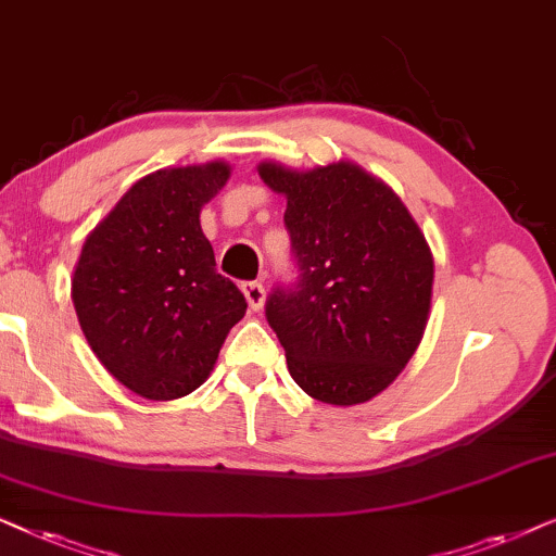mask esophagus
<instances>
[{"instance_id": "esophagus-1", "label": "esophagus", "mask_w": 556, "mask_h": 556, "mask_svg": "<svg viewBox=\"0 0 556 556\" xmlns=\"http://www.w3.org/2000/svg\"><path fill=\"white\" fill-rule=\"evenodd\" d=\"M241 292H243V298H247L251 309H262L264 307L266 290H264L262 282H243L241 285Z\"/></svg>"}]
</instances>
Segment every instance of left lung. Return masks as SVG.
<instances>
[{"label": "left lung", "mask_w": 556, "mask_h": 556, "mask_svg": "<svg viewBox=\"0 0 556 556\" xmlns=\"http://www.w3.org/2000/svg\"><path fill=\"white\" fill-rule=\"evenodd\" d=\"M258 177L287 198L300 282L266 302L287 368L317 402L364 404L396 381L429 320L434 256L402 198L351 160Z\"/></svg>", "instance_id": "1"}]
</instances>
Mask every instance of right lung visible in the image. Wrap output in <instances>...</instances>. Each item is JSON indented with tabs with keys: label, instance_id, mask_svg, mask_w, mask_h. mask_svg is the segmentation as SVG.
<instances>
[{
	"label": "right lung",
	"instance_id": "add662e5",
	"mask_svg": "<svg viewBox=\"0 0 556 556\" xmlns=\"http://www.w3.org/2000/svg\"><path fill=\"white\" fill-rule=\"evenodd\" d=\"M228 177L224 160L144 175L86 236L73 269L71 300L96 358L152 402L201 387L247 313L201 228Z\"/></svg>",
	"mask_w": 556,
	"mask_h": 556
}]
</instances>
